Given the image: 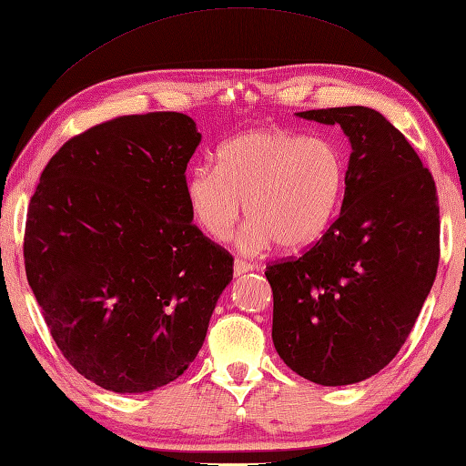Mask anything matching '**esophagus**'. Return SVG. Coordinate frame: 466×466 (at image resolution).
<instances>
[{
  "label": "esophagus",
  "instance_id": "esophagus-1",
  "mask_svg": "<svg viewBox=\"0 0 466 466\" xmlns=\"http://www.w3.org/2000/svg\"><path fill=\"white\" fill-rule=\"evenodd\" d=\"M252 268H258V267L250 265L248 260H242V258H236V260H234V275H236V277L248 273V270H252Z\"/></svg>",
  "mask_w": 466,
  "mask_h": 466
}]
</instances>
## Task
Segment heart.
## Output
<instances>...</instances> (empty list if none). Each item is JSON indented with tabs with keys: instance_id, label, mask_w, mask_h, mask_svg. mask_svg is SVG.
I'll return each mask as SVG.
<instances>
[{
	"instance_id": "heart-1",
	"label": "heart",
	"mask_w": 466,
	"mask_h": 466,
	"mask_svg": "<svg viewBox=\"0 0 466 466\" xmlns=\"http://www.w3.org/2000/svg\"><path fill=\"white\" fill-rule=\"evenodd\" d=\"M346 160L326 137L285 130H250L216 150V167L187 175L185 196L201 230L230 238L242 201L250 218L238 244L255 255L270 242L303 248L332 222L344 196Z\"/></svg>"
}]
</instances>
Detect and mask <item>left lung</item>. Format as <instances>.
I'll return each instance as SVG.
<instances>
[{"mask_svg": "<svg viewBox=\"0 0 466 466\" xmlns=\"http://www.w3.org/2000/svg\"><path fill=\"white\" fill-rule=\"evenodd\" d=\"M350 140L342 209L303 252L267 265L273 342L295 373L350 385L400 352L438 270L434 177L385 116L349 106L299 112Z\"/></svg>", "mask_w": 466, "mask_h": 466, "instance_id": "obj_1", "label": "left lung"}]
</instances>
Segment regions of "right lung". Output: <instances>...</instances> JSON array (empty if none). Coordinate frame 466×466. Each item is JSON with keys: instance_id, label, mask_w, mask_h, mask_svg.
Returning <instances> with one entry per match:
<instances>
[{"instance_id": "1", "label": "right lung", "mask_w": 466, "mask_h": 466, "mask_svg": "<svg viewBox=\"0 0 466 466\" xmlns=\"http://www.w3.org/2000/svg\"><path fill=\"white\" fill-rule=\"evenodd\" d=\"M201 134L179 112L77 134L40 175L26 277L69 365L116 393L171 383L206 340L234 258L191 222L185 171Z\"/></svg>"}]
</instances>
